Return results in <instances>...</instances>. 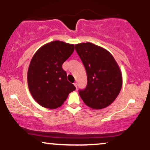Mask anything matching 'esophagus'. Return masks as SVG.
<instances>
[{
	"label": "esophagus",
	"instance_id": "esophagus-1",
	"mask_svg": "<svg viewBox=\"0 0 150 150\" xmlns=\"http://www.w3.org/2000/svg\"><path fill=\"white\" fill-rule=\"evenodd\" d=\"M74 85H75V87L77 88V84L76 83V82H75V83H74Z\"/></svg>",
	"mask_w": 150,
	"mask_h": 150
}]
</instances>
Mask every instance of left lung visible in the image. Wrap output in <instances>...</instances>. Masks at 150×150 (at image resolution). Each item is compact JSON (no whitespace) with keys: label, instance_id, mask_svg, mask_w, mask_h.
<instances>
[{"label":"left lung","instance_id":"1","mask_svg":"<svg viewBox=\"0 0 150 150\" xmlns=\"http://www.w3.org/2000/svg\"><path fill=\"white\" fill-rule=\"evenodd\" d=\"M75 50L85 66L87 85L79 94L87 106L102 109L119 94L123 85L121 70L107 50L90 42L75 44Z\"/></svg>","mask_w":150,"mask_h":150}]
</instances>
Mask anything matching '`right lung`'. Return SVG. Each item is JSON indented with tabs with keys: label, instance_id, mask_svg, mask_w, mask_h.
Masks as SVG:
<instances>
[{
	"label": "right lung",
	"instance_id": "1",
	"mask_svg": "<svg viewBox=\"0 0 150 150\" xmlns=\"http://www.w3.org/2000/svg\"><path fill=\"white\" fill-rule=\"evenodd\" d=\"M74 49V44L53 41L34 53L27 71V83L32 97L40 106L51 109L60 107L75 89L62 68Z\"/></svg>",
	"mask_w": 150,
	"mask_h": 150
}]
</instances>
